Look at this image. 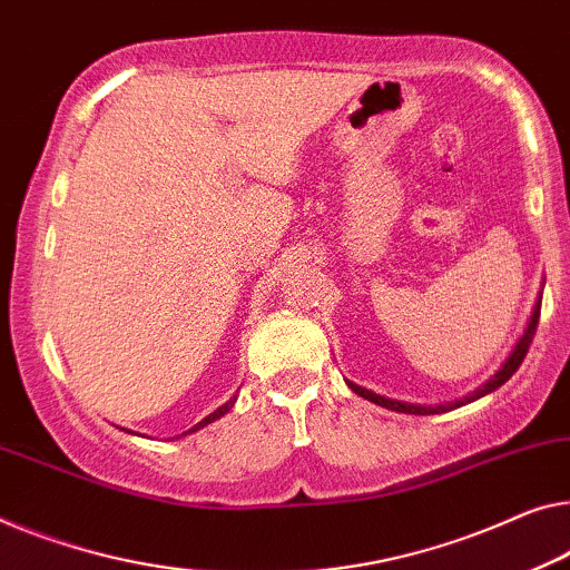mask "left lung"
Returning a JSON list of instances; mask_svg holds the SVG:
<instances>
[{
    "label": "left lung",
    "instance_id": "1",
    "mask_svg": "<svg viewBox=\"0 0 570 570\" xmlns=\"http://www.w3.org/2000/svg\"><path fill=\"white\" fill-rule=\"evenodd\" d=\"M540 302H542V292L538 294V302H534L532 314H530L528 325H524V330H522L520 340H517L514 347H512V353L507 355L504 363H502V366H499V371L494 373V376H489L479 389H473L471 394H465L461 399H453V402H445V404H412V402H399V399H389V396H381L376 392H368V389L353 384V381H347V386H351L358 396L368 399V402L379 404V406H386V410H392V412H402V414H443V412H450V410H458V406H463V404H471V402H475V399H481V396H487L491 392H497V389L502 386L504 381L512 379V373L520 368V363L524 361V355H528V347L532 343L534 330H538Z\"/></svg>",
    "mask_w": 570,
    "mask_h": 570
}]
</instances>
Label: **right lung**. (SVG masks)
Segmentation results:
<instances>
[{
    "mask_svg": "<svg viewBox=\"0 0 570 570\" xmlns=\"http://www.w3.org/2000/svg\"><path fill=\"white\" fill-rule=\"evenodd\" d=\"M235 402H237V394H235V396H230V399H227V402H225L223 406H217V410H215V412H212V414H207V417H204L202 422H197V424H194V428H191V430H186V432H184V435H191V432H197V430H202V428H207V424H212V422H215V420H219V417H225V414H227V412H230V410H233V406H235Z\"/></svg>",
    "mask_w": 570,
    "mask_h": 570,
    "instance_id": "right-lung-1",
    "label": "right lung"
}]
</instances>
